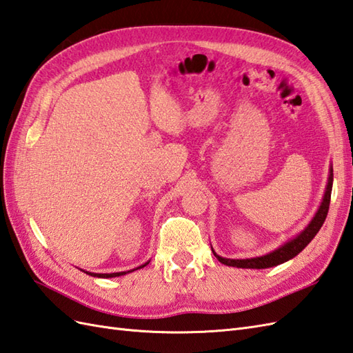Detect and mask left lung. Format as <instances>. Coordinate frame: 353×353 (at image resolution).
Returning <instances> with one entry per match:
<instances>
[{
    "instance_id": "1",
    "label": "left lung",
    "mask_w": 353,
    "mask_h": 353,
    "mask_svg": "<svg viewBox=\"0 0 353 353\" xmlns=\"http://www.w3.org/2000/svg\"><path fill=\"white\" fill-rule=\"evenodd\" d=\"M332 170L330 174V180H327V186H326V192L323 196V201L319 208L316 216L313 218V221L308 224V227L302 232L298 237H294L293 241L284 243L283 247H280L278 250L266 254L263 257H256V259H245V260H232V259H224L219 257L215 254V257L224 263L227 266H233V268H247V269H265V268H272L276 265H281L284 261H288L290 259H293L294 256L304 250L307 245L313 241V237L317 234V232L321 230V227L323 225L327 210H330V203H331V191H332ZM214 251V250H212Z\"/></svg>"
}]
</instances>
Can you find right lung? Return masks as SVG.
Listing matches in <instances>:
<instances>
[{
	"label": "right lung",
	"instance_id": "add662e5",
	"mask_svg": "<svg viewBox=\"0 0 353 353\" xmlns=\"http://www.w3.org/2000/svg\"><path fill=\"white\" fill-rule=\"evenodd\" d=\"M147 265V263H145ZM145 265H143V266H139V268H144ZM90 274V272H88ZM123 274H126V272H116V274H90V275H93V276H99V278H111V276H120V275H123Z\"/></svg>",
	"mask_w": 353,
	"mask_h": 353
}]
</instances>
